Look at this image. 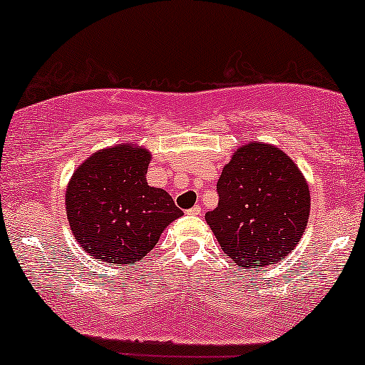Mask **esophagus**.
<instances>
[{
  "mask_svg": "<svg viewBox=\"0 0 365 365\" xmlns=\"http://www.w3.org/2000/svg\"><path fill=\"white\" fill-rule=\"evenodd\" d=\"M200 212H202L200 205H194V207H190V209L187 210L188 216H200Z\"/></svg>",
  "mask_w": 365,
  "mask_h": 365,
  "instance_id": "1",
  "label": "esophagus"
}]
</instances>
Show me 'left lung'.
Segmentation results:
<instances>
[{"mask_svg":"<svg viewBox=\"0 0 365 365\" xmlns=\"http://www.w3.org/2000/svg\"><path fill=\"white\" fill-rule=\"evenodd\" d=\"M219 204L205 221L222 252L238 267L282 260L301 241L311 197L296 163L272 144H243L222 168Z\"/></svg>","mask_w":365,"mask_h":365,"instance_id":"obj_1","label":"left lung"}]
</instances>
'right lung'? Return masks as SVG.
I'll return each mask as SVG.
<instances>
[{"mask_svg":"<svg viewBox=\"0 0 365 365\" xmlns=\"http://www.w3.org/2000/svg\"><path fill=\"white\" fill-rule=\"evenodd\" d=\"M151 153L130 143L100 149L78 166L66 190L73 236L98 262H139L182 210L163 188L148 185Z\"/></svg>","mask_w":365,"mask_h":365,"instance_id":"right-lung-1","label":"right lung"}]
</instances>
